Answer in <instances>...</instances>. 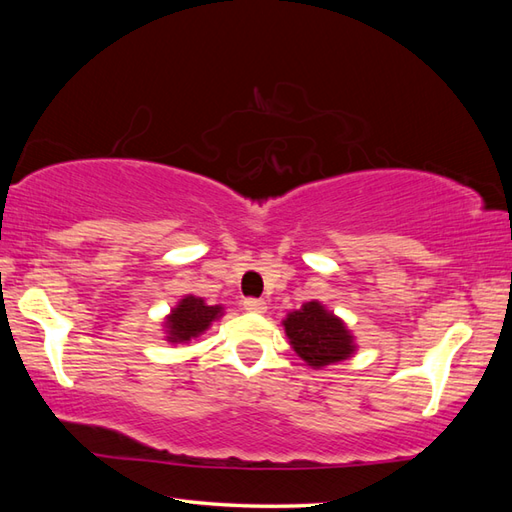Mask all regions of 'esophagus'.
I'll use <instances>...</instances> for the list:
<instances>
[{
	"instance_id": "34e87169",
	"label": "esophagus",
	"mask_w": 512,
	"mask_h": 512,
	"mask_svg": "<svg viewBox=\"0 0 512 512\" xmlns=\"http://www.w3.org/2000/svg\"><path fill=\"white\" fill-rule=\"evenodd\" d=\"M244 310L246 312H255V314H264L266 312V301L264 299H244Z\"/></svg>"
}]
</instances>
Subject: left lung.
Segmentation results:
<instances>
[{"label":"left lung","mask_w":512,"mask_h":512,"mask_svg":"<svg viewBox=\"0 0 512 512\" xmlns=\"http://www.w3.org/2000/svg\"><path fill=\"white\" fill-rule=\"evenodd\" d=\"M284 330L292 350L314 369L345 361L356 352L354 336L347 325L319 301H308L290 312L284 319Z\"/></svg>","instance_id":"8db88e82"}]
</instances>
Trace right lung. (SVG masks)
Wrapping results in <instances>:
<instances>
[{
  "label": "right lung",
  "mask_w": 512,
  "mask_h": 512,
  "mask_svg": "<svg viewBox=\"0 0 512 512\" xmlns=\"http://www.w3.org/2000/svg\"><path fill=\"white\" fill-rule=\"evenodd\" d=\"M224 314L222 306H206L202 297L187 295L178 301V306L171 310L165 319V332L169 343H187L198 339L202 332L209 330V325Z\"/></svg>",
  "instance_id": "right-lung-1"
}]
</instances>
